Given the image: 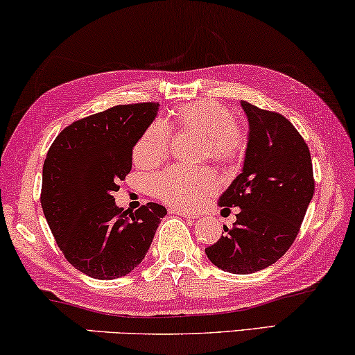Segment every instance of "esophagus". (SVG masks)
<instances>
[{
    "mask_svg": "<svg viewBox=\"0 0 355 355\" xmlns=\"http://www.w3.org/2000/svg\"><path fill=\"white\" fill-rule=\"evenodd\" d=\"M171 213L174 215H179V216H184V218H197V215L191 210H184V208H173Z\"/></svg>",
    "mask_w": 355,
    "mask_h": 355,
    "instance_id": "esophagus-1",
    "label": "esophagus"
}]
</instances>
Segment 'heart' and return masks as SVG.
I'll return each mask as SVG.
<instances>
[{"instance_id": "1", "label": "heart", "mask_w": 355, "mask_h": 355, "mask_svg": "<svg viewBox=\"0 0 355 355\" xmlns=\"http://www.w3.org/2000/svg\"><path fill=\"white\" fill-rule=\"evenodd\" d=\"M168 125L203 137L202 158L218 164L230 163L244 150L245 135L234 114L218 101H191L173 111ZM169 129L150 124L134 147L140 166H153L168 157ZM218 191V179L210 169L169 168L152 179V192L159 200L178 208H196Z\"/></svg>"}]
</instances>
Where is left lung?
<instances>
[{"label": "left lung", "instance_id": "obj_1", "mask_svg": "<svg viewBox=\"0 0 355 355\" xmlns=\"http://www.w3.org/2000/svg\"><path fill=\"white\" fill-rule=\"evenodd\" d=\"M241 106L249 121L244 166L218 200L241 210L205 254L218 268L249 275L273 265L293 245L315 182L309 147L297 129L275 111L244 100Z\"/></svg>", "mask_w": 355, "mask_h": 355}]
</instances>
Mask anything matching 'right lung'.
Returning a JSON list of instances; mask_svg holds the SVG:
<instances>
[{
	"label": "right lung",
	"mask_w": 355,
	"mask_h": 355,
	"mask_svg": "<svg viewBox=\"0 0 355 355\" xmlns=\"http://www.w3.org/2000/svg\"><path fill=\"white\" fill-rule=\"evenodd\" d=\"M158 106L118 105L87 116L61 130L46 153L43 215L66 260L95 279L129 275L145 259L168 213L153 202L129 213L113 198Z\"/></svg>",
	"instance_id": "1"
}]
</instances>
